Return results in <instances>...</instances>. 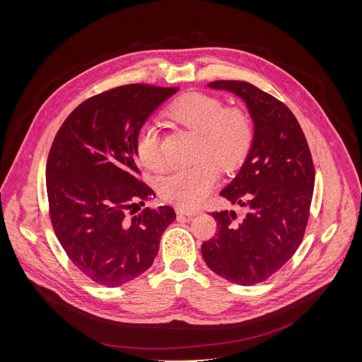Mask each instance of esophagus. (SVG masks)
Segmentation results:
<instances>
[{
	"label": "esophagus",
	"instance_id": "obj_1",
	"mask_svg": "<svg viewBox=\"0 0 362 362\" xmlns=\"http://www.w3.org/2000/svg\"><path fill=\"white\" fill-rule=\"evenodd\" d=\"M176 213L180 216H187V217L201 214V211L197 210V208H186V206H176Z\"/></svg>",
	"mask_w": 362,
	"mask_h": 362
}]
</instances>
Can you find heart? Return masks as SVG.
Instances as JSON below:
<instances>
[{"instance_id": "obj_1", "label": "heart", "mask_w": 362, "mask_h": 362, "mask_svg": "<svg viewBox=\"0 0 362 362\" xmlns=\"http://www.w3.org/2000/svg\"><path fill=\"white\" fill-rule=\"evenodd\" d=\"M176 122L201 133L198 161L191 167H177L158 180L160 195L180 206L199 204L218 180L220 167L236 170L248 156L254 141V126L248 114L239 107H226L213 95L186 93L168 107ZM135 152L146 168L163 165L158 124L142 123L136 133Z\"/></svg>"}]
</instances>
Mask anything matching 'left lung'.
<instances>
[{"label":"left lung","mask_w":362,"mask_h":362,"mask_svg":"<svg viewBox=\"0 0 362 362\" xmlns=\"http://www.w3.org/2000/svg\"><path fill=\"white\" fill-rule=\"evenodd\" d=\"M236 93L255 124L254 141L238 176L220 192L242 208L216 211L217 235L202 243L214 273L242 286L261 283L286 264L305 235L315 170L293 112L273 95L243 81L208 85Z\"/></svg>","instance_id":"obj_1"}]
</instances>
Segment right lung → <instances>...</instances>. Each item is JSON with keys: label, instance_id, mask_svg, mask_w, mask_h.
Instances as JSON below:
<instances>
[{"label": "right lung", "instance_id": "1", "mask_svg": "<svg viewBox=\"0 0 362 362\" xmlns=\"http://www.w3.org/2000/svg\"><path fill=\"white\" fill-rule=\"evenodd\" d=\"M179 88L132 83L76 107L57 132L47 160L49 218L74 267L117 288L146 272L171 206L142 208L154 191L141 180L135 139L142 123Z\"/></svg>", "mask_w": 362, "mask_h": 362}]
</instances>
